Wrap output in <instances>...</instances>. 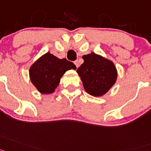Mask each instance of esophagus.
Returning a JSON list of instances; mask_svg holds the SVG:
<instances>
[{"instance_id": "34e87169", "label": "esophagus", "mask_w": 151, "mask_h": 151, "mask_svg": "<svg viewBox=\"0 0 151 151\" xmlns=\"http://www.w3.org/2000/svg\"><path fill=\"white\" fill-rule=\"evenodd\" d=\"M74 65H76V67H77V68L79 67V62H78V61H74Z\"/></svg>"}]
</instances>
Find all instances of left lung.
<instances>
[{
  "instance_id": "obj_1",
  "label": "left lung",
  "mask_w": 151,
  "mask_h": 151,
  "mask_svg": "<svg viewBox=\"0 0 151 151\" xmlns=\"http://www.w3.org/2000/svg\"><path fill=\"white\" fill-rule=\"evenodd\" d=\"M83 63L77 69L85 91L93 96H103L112 88L118 77L111 60L91 52L83 55Z\"/></svg>"
}]
</instances>
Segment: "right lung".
Wrapping results in <instances>:
<instances>
[{"instance_id":"right-lung-1","label":"right lung","mask_w":151,"mask_h":151,"mask_svg":"<svg viewBox=\"0 0 151 151\" xmlns=\"http://www.w3.org/2000/svg\"><path fill=\"white\" fill-rule=\"evenodd\" d=\"M76 68L66 58L60 59L48 52L30 66L29 73L30 81L40 93L51 94L55 91L65 72Z\"/></svg>"}]
</instances>
